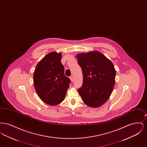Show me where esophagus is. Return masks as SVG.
Returning <instances> with one entry per match:
<instances>
[{"label":"esophagus","mask_w":147,"mask_h":147,"mask_svg":"<svg viewBox=\"0 0 147 147\" xmlns=\"http://www.w3.org/2000/svg\"><path fill=\"white\" fill-rule=\"evenodd\" d=\"M70 79L71 82H73L74 81V79H73V77H72V76L70 77Z\"/></svg>","instance_id":"34e87169"}]
</instances>
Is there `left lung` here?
<instances>
[{
	"label": "left lung",
	"instance_id": "obj_1",
	"mask_svg": "<svg viewBox=\"0 0 147 147\" xmlns=\"http://www.w3.org/2000/svg\"><path fill=\"white\" fill-rule=\"evenodd\" d=\"M82 69L83 81L78 89L84 103L91 107L103 105L110 98L115 83L113 63L98 51L77 55Z\"/></svg>",
	"mask_w": 147,
	"mask_h": 147
}]
</instances>
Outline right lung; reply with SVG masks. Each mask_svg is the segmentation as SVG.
<instances>
[{
    "label": "right lung",
    "instance_id": "obj_1",
    "mask_svg": "<svg viewBox=\"0 0 147 147\" xmlns=\"http://www.w3.org/2000/svg\"><path fill=\"white\" fill-rule=\"evenodd\" d=\"M61 58V53H49L37 64L34 73L35 90L48 105L54 106L62 102L69 87L70 80L64 76Z\"/></svg>",
    "mask_w": 147,
    "mask_h": 147
}]
</instances>
